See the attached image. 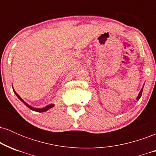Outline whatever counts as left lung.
<instances>
[{"label": "left lung", "instance_id": "left-lung-1", "mask_svg": "<svg viewBox=\"0 0 156 156\" xmlns=\"http://www.w3.org/2000/svg\"><path fill=\"white\" fill-rule=\"evenodd\" d=\"M143 87H142V89H141V91H140V92H139V95H138V97L136 98V100L137 101H139V99H140V98H141V94H142V90H143Z\"/></svg>", "mask_w": 156, "mask_h": 156}]
</instances>
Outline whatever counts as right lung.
Instances as JSON below:
<instances>
[{
  "label": "right lung",
  "mask_w": 156,
  "mask_h": 156,
  "mask_svg": "<svg viewBox=\"0 0 156 156\" xmlns=\"http://www.w3.org/2000/svg\"><path fill=\"white\" fill-rule=\"evenodd\" d=\"M13 91H14V92H15V94H16V96L17 97V98H19L20 100L21 101L23 102V103H24L25 105H26L27 107H28V108H30L31 109V110H32V111H34V112H47V111L48 110V109H50V108H53V106H54V104H50V105H47V106H45V107H44V108H34V107H32V106H31V105H28V103H26V102H25L24 101H23V100L22 99V98H20V95H18V94H17V93L15 92V89H14V88H13Z\"/></svg>",
  "instance_id": "1"
}]
</instances>
